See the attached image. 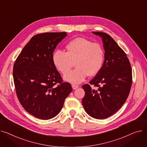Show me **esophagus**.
<instances>
[{
  "label": "esophagus",
  "mask_w": 147,
  "mask_h": 147,
  "mask_svg": "<svg viewBox=\"0 0 147 147\" xmlns=\"http://www.w3.org/2000/svg\"><path fill=\"white\" fill-rule=\"evenodd\" d=\"M72 87L73 90H76V89H77L79 87V86L78 85H72Z\"/></svg>",
  "instance_id": "34e87169"
}]
</instances>
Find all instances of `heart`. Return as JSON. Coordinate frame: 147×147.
<instances>
[{"label":"heart","mask_w":147,"mask_h":147,"mask_svg":"<svg viewBox=\"0 0 147 147\" xmlns=\"http://www.w3.org/2000/svg\"><path fill=\"white\" fill-rule=\"evenodd\" d=\"M66 52L56 50L52 60L57 69L65 74L73 67L77 68L65 75V81L72 84L82 82L87 76L98 74L104 65L105 52L102 46L97 42L82 37L76 38L66 46Z\"/></svg>","instance_id":"obj_1"}]
</instances>
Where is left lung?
<instances>
[{
	"label": "left lung",
	"instance_id": "8db88e82",
	"mask_svg": "<svg viewBox=\"0 0 147 147\" xmlns=\"http://www.w3.org/2000/svg\"><path fill=\"white\" fill-rule=\"evenodd\" d=\"M102 38L105 51L104 65L100 72L82 86L85 96L82 102L87 113L97 119H106L121 107L126 101L132 82V68L129 60L116 42L109 34L92 32Z\"/></svg>",
	"mask_w": 147,
	"mask_h": 147
}]
</instances>
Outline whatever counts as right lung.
<instances>
[{
	"instance_id": "1",
	"label": "right lung",
	"mask_w": 147,
	"mask_h": 147,
	"mask_svg": "<svg viewBox=\"0 0 147 147\" xmlns=\"http://www.w3.org/2000/svg\"><path fill=\"white\" fill-rule=\"evenodd\" d=\"M66 36L65 32L33 36L13 65L16 96L24 109L37 118L48 120L57 116L72 91L69 83L63 82L52 60L57 45Z\"/></svg>"
}]
</instances>
